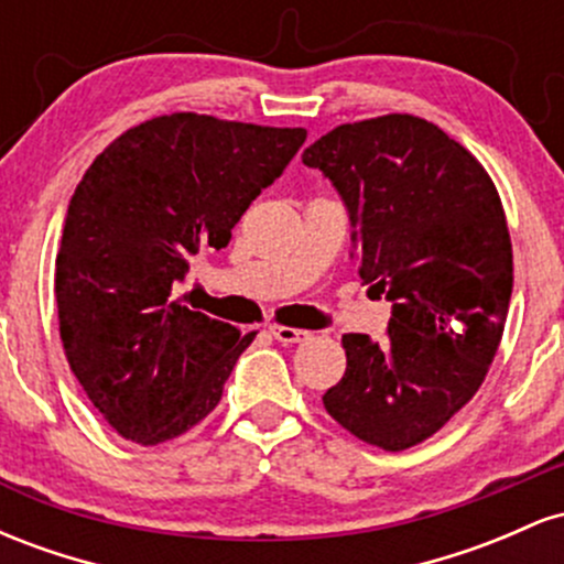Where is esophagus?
Instances as JSON below:
<instances>
[{
  "instance_id": "34e87169",
  "label": "esophagus",
  "mask_w": 564,
  "mask_h": 564,
  "mask_svg": "<svg viewBox=\"0 0 564 564\" xmlns=\"http://www.w3.org/2000/svg\"><path fill=\"white\" fill-rule=\"evenodd\" d=\"M270 334H273L278 341H283V345H296V341L307 339V332H300V328L291 326H270Z\"/></svg>"
}]
</instances>
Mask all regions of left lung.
Segmentation results:
<instances>
[{
    "label": "left lung",
    "instance_id": "8db88e82",
    "mask_svg": "<svg viewBox=\"0 0 564 564\" xmlns=\"http://www.w3.org/2000/svg\"><path fill=\"white\" fill-rule=\"evenodd\" d=\"M302 161L349 209L360 278L392 302L387 336L345 334L323 405L384 451L424 443L475 398L501 345L514 264L501 196L462 142L411 113L341 124Z\"/></svg>",
    "mask_w": 564,
    "mask_h": 564
}]
</instances>
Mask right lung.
<instances>
[{
	"instance_id": "obj_1",
	"label": "right lung",
	"mask_w": 564,
	"mask_h": 564,
	"mask_svg": "<svg viewBox=\"0 0 564 564\" xmlns=\"http://www.w3.org/2000/svg\"><path fill=\"white\" fill-rule=\"evenodd\" d=\"M304 138L170 113L127 129L84 172L55 260L57 321L70 371L121 437L166 443L217 408L257 332L187 310L174 291L193 257L230 243Z\"/></svg>"
}]
</instances>
